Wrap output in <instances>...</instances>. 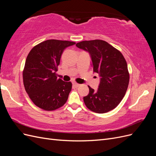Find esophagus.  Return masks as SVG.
Returning a JSON list of instances; mask_svg holds the SVG:
<instances>
[{
	"label": "esophagus",
	"mask_w": 156,
	"mask_h": 156,
	"mask_svg": "<svg viewBox=\"0 0 156 156\" xmlns=\"http://www.w3.org/2000/svg\"><path fill=\"white\" fill-rule=\"evenodd\" d=\"M73 86L77 88V87H79L80 86V84H78V83H75V82H73Z\"/></svg>",
	"instance_id": "obj_1"
}]
</instances>
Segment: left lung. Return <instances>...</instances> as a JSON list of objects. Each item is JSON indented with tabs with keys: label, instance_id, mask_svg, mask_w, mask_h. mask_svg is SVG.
Masks as SVG:
<instances>
[{
	"label": "left lung",
	"instance_id": "obj_1",
	"mask_svg": "<svg viewBox=\"0 0 156 156\" xmlns=\"http://www.w3.org/2000/svg\"><path fill=\"white\" fill-rule=\"evenodd\" d=\"M76 46L88 52L94 72L100 76L97 91L88 86L89 94L83 98L84 104L97 113L114 109L124 97L129 81V73L123 55L101 40L83 41Z\"/></svg>",
	"mask_w": 156,
	"mask_h": 156
}]
</instances>
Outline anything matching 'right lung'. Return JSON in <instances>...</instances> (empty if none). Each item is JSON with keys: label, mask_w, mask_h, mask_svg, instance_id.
<instances>
[{"label": "right lung", "mask_w": 156, "mask_h": 156, "mask_svg": "<svg viewBox=\"0 0 156 156\" xmlns=\"http://www.w3.org/2000/svg\"><path fill=\"white\" fill-rule=\"evenodd\" d=\"M75 42L48 40L35 45L28 55L23 71V84L34 105L54 111L67 101L72 84L57 79L61 55Z\"/></svg>", "instance_id": "right-lung-1"}]
</instances>
